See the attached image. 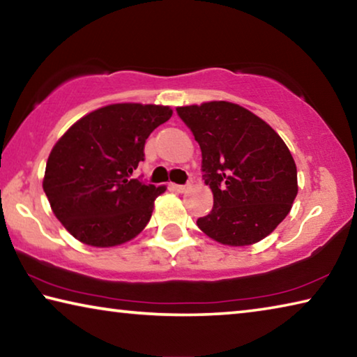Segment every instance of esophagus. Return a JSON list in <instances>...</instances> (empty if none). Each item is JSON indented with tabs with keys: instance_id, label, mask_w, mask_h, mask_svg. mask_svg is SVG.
<instances>
[{
	"instance_id": "obj_1",
	"label": "esophagus",
	"mask_w": 357,
	"mask_h": 357,
	"mask_svg": "<svg viewBox=\"0 0 357 357\" xmlns=\"http://www.w3.org/2000/svg\"><path fill=\"white\" fill-rule=\"evenodd\" d=\"M172 187L176 192H185L187 190V185H184V184H172Z\"/></svg>"
}]
</instances>
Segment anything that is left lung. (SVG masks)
<instances>
[{
	"label": "left lung",
	"instance_id": "8db88e82",
	"mask_svg": "<svg viewBox=\"0 0 357 357\" xmlns=\"http://www.w3.org/2000/svg\"><path fill=\"white\" fill-rule=\"evenodd\" d=\"M202 149V172L214 195L198 228L225 245L264 239L288 215L298 172L279 134L257 114L225 100L178 107Z\"/></svg>",
	"mask_w": 357,
	"mask_h": 357
}]
</instances>
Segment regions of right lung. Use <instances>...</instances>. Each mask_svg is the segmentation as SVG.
Instances as JSON below:
<instances>
[{"label":"right lung","mask_w":357,"mask_h":357,"mask_svg":"<svg viewBox=\"0 0 357 357\" xmlns=\"http://www.w3.org/2000/svg\"><path fill=\"white\" fill-rule=\"evenodd\" d=\"M164 105L113 104L78 119L48 155L42 187L56 219L80 243L113 247L148 225L165 187L132 174L144 143L172 118Z\"/></svg>","instance_id":"1"}]
</instances>
